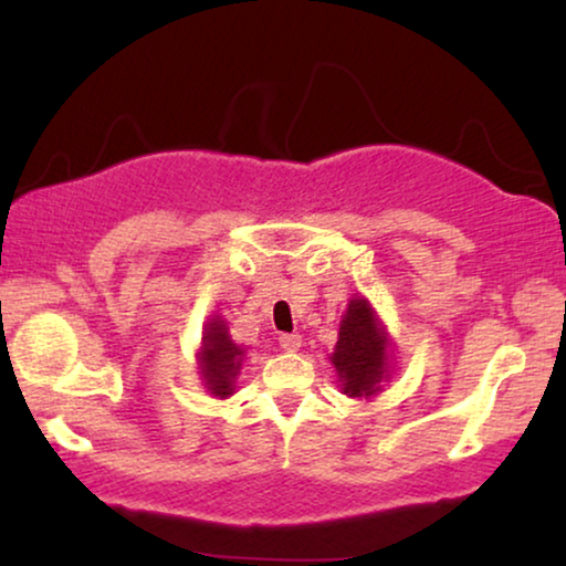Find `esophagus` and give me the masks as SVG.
<instances>
[{
  "label": "esophagus",
  "instance_id": "obj_1",
  "mask_svg": "<svg viewBox=\"0 0 566 566\" xmlns=\"http://www.w3.org/2000/svg\"><path fill=\"white\" fill-rule=\"evenodd\" d=\"M277 343H281L283 350L296 353L298 347H301V335H296V332H291V335H281V337H277Z\"/></svg>",
  "mask_w": 566,
  "mask_h": 566
}]
</instances>
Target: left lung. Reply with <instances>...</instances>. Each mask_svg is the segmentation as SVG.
Wrapping results in <instances>:
<instances>
[{"instance_id":"left-lung-1","label":"left lung","mask_w":566,"mask_h":566,"mask_svg":"<svg viewBox=\"0 0 566 566\" xmlns=\"http://www.w3.org/2000/svg\"><path fill=\"white\" fill-rule=\"evenodd\" d=\"M329 360L347 397H374L381 391L378 384L389 376V335L366 298L355 296L347 304Z\"/></svg>"}]
</instances>
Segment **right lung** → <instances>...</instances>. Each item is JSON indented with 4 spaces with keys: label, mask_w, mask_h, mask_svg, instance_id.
<instances>
[{
    "label": "right lung",
    "mask_w": 566,
    "mask_h": 566,
    "mask_svg": "<svg viewBox=\"0 0 566 566\" xmlns=\"http://www.w3.org/2000/svg\"><path fill=\"white\" fill-rule=\"evenodd\" d=\"M200 376H203L206 389L213 397L227 399L234 394V381L242 368L244 350L229 335L227 322L216 316L203 327V347L198 353Z\"/></svg>",
    "instance_id": "obj_1"
}]
</instances>
